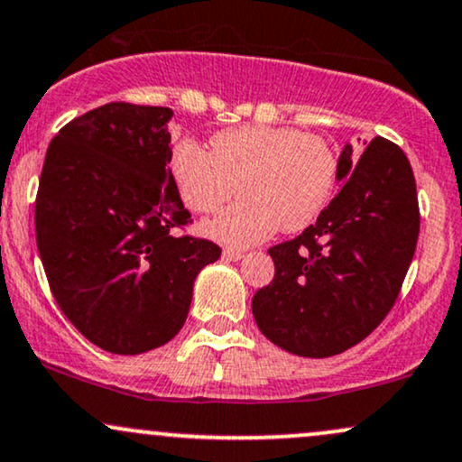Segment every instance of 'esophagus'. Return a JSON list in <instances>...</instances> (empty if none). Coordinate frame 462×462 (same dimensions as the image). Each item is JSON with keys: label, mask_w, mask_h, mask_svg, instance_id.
<instances>
[{"label": "esophagus", "mask_w": 462, "mask_h": 462, "mask_svg": "<svg viewBox=\"0 0 462 462\" xmlns=\"http://www.w3.org/2000/svg\"><path fill=\"white\" fill-rule=\"evenodd\" d=\"M221 258L227 260V263H238L243 258V252H236V249H224Z\"/></svg>", "instance_id": "esophagus-1"}]
</instances>
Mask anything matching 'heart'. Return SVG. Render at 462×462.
I'll return each mask as SVG.
<instances>
[{"label":"heart","mask_w":462,"mask_h":462,"mask_svg":"<svg viewBox=\"0 0 462 462\" xmlns=\"http://www.w3.org/2000/svg\"><path fill=\"white\" fill-rule=\"evenodd\" d=\"M168 170L182 204L213 213L236 193L243 199L210 217L202 235L227 247H249L277 227L299 232L319 219L340 174L325 135L294 126H236L215 133L208 152L191 140L170 148Z\"/></svg>","instance_id":"b5f03b06"}]
</instances>
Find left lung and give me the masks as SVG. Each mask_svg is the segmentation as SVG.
<instances>
[{
  "label": "left lung",
  "mask_w": 462,
  "mask_h": 462,
  "mask_svg": "<svg viewBox=\"0 0 462 462\" xmlns=\"http://www.w3.org/2000/svg\"><path fill=\"white\" fill-rule=\"evenodd\" d=\"M344 182L316 224L271 247L275 277L252 299L258 329L299 357H331L368 337L396 303L420 235L415 178L396 143H346Z\"/></svg>",
  "instance_id": "1"
}]
</instances>
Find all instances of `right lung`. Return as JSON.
Returning a JSON list of instances; mask_svg holds the SVG:
<instances>
[{
  "mask_svg": "<svg viewBox=\"0 0 462 462\" xmlns=\"http://www.w3.org/2000/svg\"><path fill=\"white\" fill-rule=\"evenodd\" d=\"M174 111L107 103L60 129L36 196V245L66 319L103 351L140 355L185 325L213 241L191 221L168 170Z\"/></svg>",
  "mask_w": 462,
  "mask_h": 462,
  "instance_id": "add662e5",
  "label": "right lung"
}]
</instances>
